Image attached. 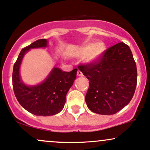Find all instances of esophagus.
<instances>
[{
    "mask_svg": "<svg viewBox=\"0 0 150 150\" xmlns=\"http://www.w3.org/2000/svg\"><path fill=\"white\" fill-rule=\"evenodd\" d=\"M77 76H80V77L83 76V74H82V72L80 71V70H78V71H77Z\"/></svg>",
    "mask_w": 150,
    "mask_h": 150,
    "instance_id": "obj_1",
    "label": "esophagus"
}]
</instances>
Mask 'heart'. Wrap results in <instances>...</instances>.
<instances>
[{
    "mask_svg": "<svg viewBox=\"0 0 150 150\" xmlns=\"http://www.w3.org/2000/svg\"><path fill=\"white\" fill-rule=\"evenodd\" d=\"M106 46L102 42L89 43L81 48L79 55L81 56H86V61L89 63L97 62L104 54Z\"/></svg>",
    "mask_w": 150,
    "mask_h": 150,
    "instance_id": "heart-1",
    "label": "heart"
}]
</instances>
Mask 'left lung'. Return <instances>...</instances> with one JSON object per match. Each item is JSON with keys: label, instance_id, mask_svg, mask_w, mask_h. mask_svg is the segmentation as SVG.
<instances>
[{"label": "left lung", "instance_id": "8db88e82", "mask_svg": "<svg viewBox=\"0 0 150 150\" xmlns=\"http://www.w3.org/2000/svg\"><path fill=\"white\" fill-rule=\"evenodd\" d=\"M89 80L87 107L101 115H112L128 105L137 85V67L130 47L120 42L108 48L97 62L79 66Z\"/></svg>", "mask_w": 150, "mask_h": 150}]
</instances>
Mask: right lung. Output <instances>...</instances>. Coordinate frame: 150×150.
I'll use <instances>...</instances> for the list:
<instances>
[{"instance_id": "1", "label": "right lung", "mask_w": 150, "mask_h": 150, "mask_svg": "<svg viewBox=\"0 0 150 150\" xmlns=\"http://www.w3.org/2000/svg\"><path fill=\"white\" fill-rule=\"evenodd\" d=\"M48 41L39 39L24 48L13 66V87L15 95L20 105L36 116H49L61 112L65 104L66 94L76 78L77 69L64 72L53 68L44 82L34 86L26 85L20 75V65L24 56L31 49L44 48Z\"/></svg>"}]
</instances>
